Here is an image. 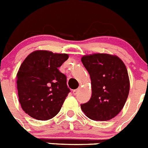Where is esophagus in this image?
I'll use <instances>...</instances> for the list:
<instances>
[{
    "label": "esophagus",
    "instance_id": "1",
    "mask_svg": "<svg viewBox=\"0 0 148 148\" xmlns=\"http://www.w3.org/2000/svg\"><path fill=\"white\" fill-rule=\"evenodd\" d=\"M78 92H79V89L74 90H73V94H74V96H77V95L78 94Z\"/></svg>",
    "mask_w": 148,
    "mask_h": 148
}]
</instances>
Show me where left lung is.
<instances>
[{"mask_svg": "<svg viewBox=\"0 0 148 148\" xmlns=\"http://www.w3.org/2000/svg\"><path fill=\"white\" fill-rule=\"evenodd\" d=\"M81 60L89 73L92 88L90 99L81 109L93 121L112 119L123 108L129 93L125 65L118 56L107 53L84 55Z\"/></svg>", "mask_w": 148, "mask_h": 148, "instance_id": "obj_1", "label": "left lung"}]
</instances>
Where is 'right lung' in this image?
<instances>
[{
	"instance_id": "add662e5",
	"label": "right lung",
	"mask_w": 148,
	"mask_h": 148,
	"mask_svg": "<svg viewBox=\"0 0 148 148\" xmlns=\"http://www.w3.org/2000/svg\"><path fill=\"white\" fill-rule=\"evenodd\" d=\"M68 58V54L36 50L21 64L16 77L19 101L31 118L47 121L60 112L70 90L58 68Z\"/></svg>"
}]
</instances>
